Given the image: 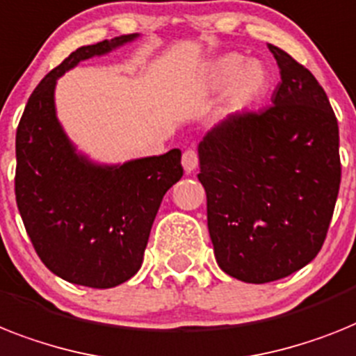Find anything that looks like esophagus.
Returning <instances> with one entry per match:
<instances>
[{
  "mask_svg": "<svg viewBox=\"0 0 356 356\" xmlns=\"http://www.w3.org/2000/svg\"><path fill=\"white\" fill-rule=\"evenodd\" d=\"M181 165H184L185 172H193L198 167V152L195 149H187L181 156Z\"/></svg>",
  "mask_w": 356,
  "mask_h": 356,
  "instance_id": "34e87169",
  "label": "esophagus"
}]
</instances>
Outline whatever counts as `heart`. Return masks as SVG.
Masks as SVG:
<instances>
[{
    "label": "heart",
    "mask_w": 356,
    "mask_h": 356,
    "mask_svg": "<svg viewBox=\"0 0 356 356\" xmlns=\"http://www.w3.org/2000/svg\"><path fill=\"white\" fill-rule=\"evenodd\" d=\"M209 83L214 89L225 84L224 113L233 114L254 104L267 89V72L258 61H248L240 54H224L213 61Z\"/></svg>",
    "instance_id": "b5f03b06"
}]
</instances>
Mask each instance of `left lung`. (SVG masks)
Returning a JSON list of instances; mask_svg holds the SVG:
<instances>
[{
	"mask_svg": "<svg viewBox=\"0 0 356 356\" xmlns=\"http://www.w3.org/2000/svg\"><path fill=\"white\" fill-rule=\"evenodd\" d=\"M269 51L282 78L271 107L231 114L198 145L214 257L249 284L289 277L318 254L342 172L327 94L287 52Z\"/></svg>",
	"mask_w": 356,
	"mask_h": 356,
	"instance_id": "obj_1",
	"label": "left lung"
}]
</instances>
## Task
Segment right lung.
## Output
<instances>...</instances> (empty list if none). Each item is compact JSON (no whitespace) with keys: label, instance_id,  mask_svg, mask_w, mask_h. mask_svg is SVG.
<instances>
[{"label":"right lung","instance_id":"add662e5","mask_svg":"<svg viewBox=\"0 0 356 356\" xmlns=\"http://www.w3.org/2000/svg\"><path fill=\"white\" fill-rule=\"evenodd\" d=\"M138 34L79 47L41 79L16 131V204L38 257L78 286L108 289L134 277L161 198L184 175L180 149L123 165L78 154L56 118V79Z\"/></svg>","mask_w":356,"mask_h":356}]
</instances>
